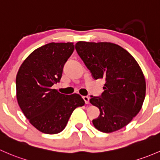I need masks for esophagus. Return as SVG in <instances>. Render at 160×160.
I'll return each instance as SVG.
<instances>
[{
    "instance_id": "obj_1",
    "label": "esophagus",
    "mask_w": 160,
    "mask_h": 160,
    "mask_svg": "<svg viewBox=\"0 0 160 160\" xmlns=\"http://www.w3.org/2000/svg\"><path fill=\"white\" fill-rule=\"evenodd\" d=\"M83 99L84 100L86 104L90 103V98H89V97H87V96H84V97H83Z\"/></svg>"
}]
</instances>
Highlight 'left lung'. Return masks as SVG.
Instances as JSON below:
<instances>
[{
    "label": "left lung",
    "instance_id": "8db88e82",
    "mask_svg": "<svg viewBox=\"0 0 160 160\" xmlns=\"http://www.w3.org/2000/svg\"><path fill=\"white\" fill-rule=\"evenodd\" d=\"M75 48L94 79H106L101 97L90 100L100 112L93 120L95 128L108 133L126 127L140 111L146 96L145 77L137 60L110 42L79 41Z\"/></svg>",
    "mask_w": 160,
    "mask_h": 160
}]
</instances>
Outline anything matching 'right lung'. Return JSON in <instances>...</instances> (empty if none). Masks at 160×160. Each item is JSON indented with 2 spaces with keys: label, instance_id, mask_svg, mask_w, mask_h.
<instances>
[{
  "label": "right lung",
  "instance_id": "obj_1",
  "mask_svg": "<svg viewBox=\"0 0 160 160\" xmlns=\"http://www.w3.org/2000/svg\"><path fill=\"white\" fill-rule=\"evenodd\" d=\"M73 50V43L70 42L48 43L33 50L18 70V105L29 122L43 133L61 132L73 111L85 104L80 94L64 95L52 89L60 81L64 63Z\"/></svg>",
  "mask_w": 160,
  "mask_h": 160
}]
</instances>
